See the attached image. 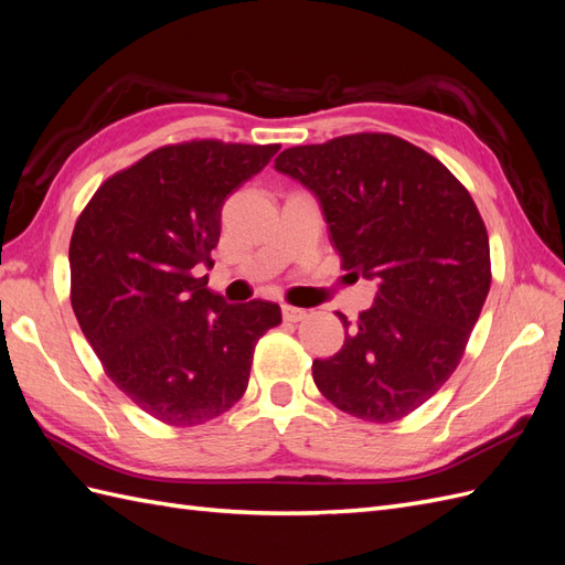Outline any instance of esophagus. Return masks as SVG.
<instances>
[{
    "instance_id": "obj_1",
    "label": "esophagus",
    "mask_w": 565,
    "mask_h": 565,
    "mask_svg": "<svg viewBox=\"0 0 565 565\" xmlns=\"http://www.w3.org/2000/svg\"><path fill=\"white\" fill-rule=\"evenodd\" d=\"M282 318H285L287 322H299V320L306 318V311H303V309H297V306L285 303V306H282Z\"/></svg>"
}]
</instances>
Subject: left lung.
I'll return each instance as SVG.
<instances>
[{"mask_svg": "<svg viewBox=\"0 0 565 565\" xmlns=\"http://www.w3.org/2000/svg\"><path fill=\"white\" fill-rule=\"evenodd\" d=\"M276 169L318 195L341 268L377 282V299L313 382L341 413L396 422L450 380L490 289V243L450 169L401 136L361 131L295 146Z\"/></svg>", "mask_w": 565, "mask_h": 565, "instance_id": "8db88e82", "label": "left lung"}]
</instances>
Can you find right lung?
Returning <instances> with one entry per match:
<instances>
[{
	"label": "right lung",
	"instance_id": "add662e5",
	"mask_svg": "<svg viewBox=\"0 0 565 565\" xmlns=\"http://www.w3.org/2000/svg\"><path fill=\"white\" fill-rule=\"evenodd\" d=\"M278 143L193 139L119 169L77 216L71 303L113 384L169 426H198L243 398L254 347L282 322L270 301L226 303L214 266L221 207Z\"/></svg>",
	"mask_w": 565,
	"mask_h": 565
}]
</instances>
